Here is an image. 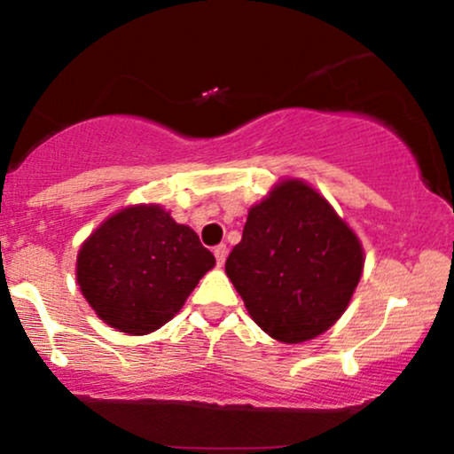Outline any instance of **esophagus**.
<instances>
[{
	"label": "esophagus",
	"mask_w": 454,
	"mask_h": 454,
	"mask_svg": "<svg viewBox=\"0 0 454 454\" xmlns=\"http://www.w3.org/2000/svg\"><path fill=\"white\" fill-rule=\"evenodd\" d=\"M213 254H215V260H217V267H223V262H226V256H228V247L226 245H217L215 249H213Z\"/></svg>",
	"instance_id": "obj_1"
}]
</instances>
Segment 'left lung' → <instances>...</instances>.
Wrapping results in <instances>:
<instances>
[{
	"instance_id": "1",
	"label": "left lung",
	"mask_w": 454,
	"mask_h": 454,
	"mask_svg": "<svg viewBox=\"0 0 454 454\" xmlns=\"http://www.w3.org/2000/svg\"><path fill=\"white\" fill-rule=\"evenodd\" d=\"M361 239L303 179H284L247 213L226 275L273 340L309 341L350 305L363 275Z\"/></svg>"
}]
</instances>
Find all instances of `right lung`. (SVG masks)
<instances>
[{
  "instance_id": "obj_1",
  "label": "right lung",
  "mask_w": 454,
  "mask_h": 454,
  "mask_svg": "<svg viewBox=\"0 0 454 454\" xmlns=\"http://www.w3.org/2000/svg\"><path fill=\"white\" fill-rule=\"evenodd\" d=\"M215 258L198 234L160 205H129L106 217L76 256V281L100 320L147 335L173 320Z\"/></svg>"
}]
</instances>
